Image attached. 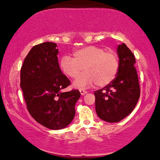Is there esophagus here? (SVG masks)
Listing matches in <instances>:
<instances>
[{"instance_id": "1", "label": "esophagus", "mask_w": 160, "mask_h": 160, "mask_svg": "<svg viewBox=\"0 0 160 160\" xmlns=\"http://www.w3.org/2000/svg\"><path fill=\"white\" fill-rule=\"evenodd\" d=\"M79 91H80V94H81V95H82V96L85 95V93H87V91H85V90H84V89H80Z\"/></svg>"}]
</instances>
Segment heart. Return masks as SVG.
<instances>
[{
  "instance_id": "1",
  "label": "heart",
  "mask_w": 160,
  "mask_h": 160,
  "mask_svg": "<svg viewBox=\"0 0 160 160\" xmlns=\"http://www.w3.org/2000/svg\"><path fill=\"white\" fill-rule=\"evenodd\" d=\"M74 58L68 55L60 60V68L67 77L77 78L73 82L74 87L83 88L96 83L100 87L109 84L118 75L119 59L113 51H106L98 46H88L73 53Z\"/></svg>"
}]
</instances>
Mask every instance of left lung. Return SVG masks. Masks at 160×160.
Returning a JSON list of instances; mask_svg holds the SVG:
<instances>
[{
    "mask_svg": "<svg viewBox=\"0 0 160 160\" xmlns=\"http://www.w3.org/2000/svg\"><path fill=\"white\" fill-rule=\"evenodd\" d=\"M119 70L109 84L94 92L96 112L100 119L118 122L131 113L140 97L136 58L125 43L118 47Z\"/></svg>",
    "mask_w": 160,
    "mask_h": 160,
    "instance_id": "1",
    "label": "left lung"
}]
</instances>
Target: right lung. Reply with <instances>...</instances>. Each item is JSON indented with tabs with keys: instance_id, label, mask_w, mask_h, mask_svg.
<instances>
[{
	"instance_id": "1",
	"label": "right lung",
	"mask_w": 160,
	"mask_h": 160,
	"mask_svg": "<svg viewBox=\"0 0 160 160\" xmlns=\"http://www.w3.org/2000/svg\"><path fill=\"white\" fill-rule=\"evenodd\" d=\"M57 47L52 42L33 46L20 72V87L28 112L38 123L51 130L62 129L72 121L80 97L78 90L62 92L70 80L58 65Z\"/></svg>"
}]
</instances>
